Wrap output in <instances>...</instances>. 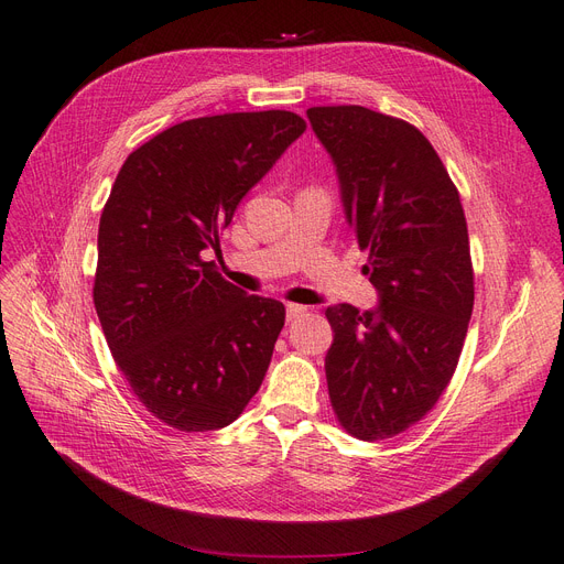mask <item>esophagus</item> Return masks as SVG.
I'll return each mask as SVG.
<instances>
[{"label": "esophagus", "mask_w": 564, "mask_h": 564, "mask_svg": "<svg viewBox=\"0 0 564 564\" xmlns=\"http://www.w3.org/2000/svg\"><path fill=\"white\" fill-rule=\"evenodd\" d=\"M305 305H299V303H286V322H294L296 317H301L305 313Z\"/></svg>", "instance_id": "34e87169"}]
</instances>
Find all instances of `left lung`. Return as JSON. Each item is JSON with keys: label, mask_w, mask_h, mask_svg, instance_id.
Segmentation results:
<instances>
[{"label": "left lung", "mask_w": 564, "mask_h": 564, "mask_svg": "<svg viewBox=\"0 0 564 564\" xmlns=\"http://www.w3.org/2000/svg\"><path fill=\"white\" fill-rule=\"evenodd\" d=\"M336 165L347 224L368 251L373 310L326 307L324 368L334 413L361 441L420 422L448 387L474 310L469 230L459 193L424 134L359 105L310 107Z\"/></svg>", "instance_id": "1"}]
</instances>
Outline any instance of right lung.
I'll use <instances>...</instances> for the list:
<instances>
[{
    "mask_svg": "<svg viewBox=\"0 0 564 564\" xmlns=\"http://www.w3.org/2000/svg\"><path fill=\"white\" fill-rule=\"evenodd\" d=\"M303 130L282 109L203 116L159 132L116 174L93 301L130 390L174 430H221L263 382L284 305L245 294L200 254Z\"/></svg>",
    "mask_w": 564,
    "mask_h": 564,
    "instance_id": "obj_1",
    "label": "right lung"
}]
</instances>
